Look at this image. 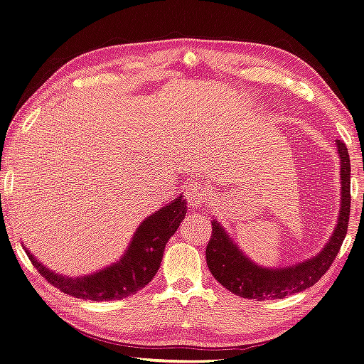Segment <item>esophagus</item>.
Wrapping results in <instances>:
<instances>
[{
	"label": "esophagus",
	"mask_w": 364,
	"mask_h": 364,
	"mask_svg": "<svg viewBox=\"0 0 364 364\" xmlns=\"http://www.w3.org/2000/svg\"><path fill=\"white\" fill-rule=\"evenodd\" d=\"M184 196L192 207H203L205 204V191L200 183H191L186 186Z\"/></svg>",
	"instance_id": "1"
}]
</instances>
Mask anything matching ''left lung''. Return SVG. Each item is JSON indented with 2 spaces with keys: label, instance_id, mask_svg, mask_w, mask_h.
<instances>
[{
  "label": "left lung",
  "instance_id": "obj_1",
  "mask_svg": "<svg viewBox=\"0 0 364 364\" xmlns=\"http://www.w3.org/2000/svg\"><path fill=\"white\" fill-rule=\"evenodd\" d=\"M340 159V210L334 232L326 245L309 259L287 267H264L253 262L223 224L213 218L212 236L205 248L207 267L228 291L244 299H284L304 291L323 276L345 241L350 212V163L343 141H336Z\"/></svg>",
  "mask_w": 364,
  "mask_h": 364
}]
</instances>
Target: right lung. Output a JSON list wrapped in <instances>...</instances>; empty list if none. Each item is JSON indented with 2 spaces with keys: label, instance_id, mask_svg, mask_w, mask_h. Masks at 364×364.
<instances>
[{
  "label": "right lung",
  "instance_id": "right-lung-1",
  "mask_svg": "<svg viewBox=\"0 0 364 364\" xmlns=\"http://www.w3.org/2000/svg\"><path fill=\"white\" fill-rule=\"evenodd\" d=\"M186 212H188V203L183 195H178L161 209L144 218L134 232L127 250L116 262L95 273L77 277L51 272L48 267L38 261L32 252L27 250L24 244L23 247L41 276H44L62 293L91 302L119 300L136 294L157 274L164 247L180 227Z\"/></svg>",
  "mask_w": 364,
  "mask_h": 364
}]
</instances>
